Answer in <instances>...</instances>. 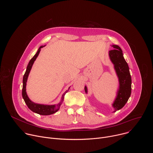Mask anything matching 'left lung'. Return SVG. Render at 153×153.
<instances>
[{"mask_svg":"<svg viewBox=\"0 0 153 153\" xmlns=\"http://www.w3.org/2000/svg\"><path fill=\"white\" fill-rule=\"evenodd\" d=\"M114 49L109 51V56L119 77V89L117 96L113 104L114 111L122 108L128 100L131 93V77L128 65L125 61L121 48L116 45H113ZM85 91L87 93V88L85 86Z\"/></svg>","mask_w":153,"mask_h":153,"instance_id":"8db88e82","label":"left lung"}]
</instances>
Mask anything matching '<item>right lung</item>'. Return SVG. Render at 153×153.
<instances>
[{"label":"right lung","instance_id":"right-lung-1","mask_svg":"<svg viewBox=\"0 0 153 153\" xmlns=\"http://www.w3.org/2000/svg\"><path fill=\"white\" fill-rule=\"evenodd\" d=\"M43 46L40 47V48H39L37 52L36 53V54L34 56V57L30 60V61L29 62L28 66L27 67V70L26 71L24 75V77H23V87H22V97L23 99L25 102V103L27 104V105L28 106V107L30 109V110L36 113H37L40 115H43V116H46V115H50L52 114L55 113L56 112H57L59 110L60 106L61 105L64 99V96L66 94L70 88H68V90L65 92L62 97V100L57 105H41V104H38V103H35L34 102H33L32 101H31L30 100V99L28 98L27 93H26V82L27 81V79L29 75V73L30 72V70L31 69V67L33 66V65L35 61V60L36 59L37 57L38 56L40 51V48H43Z\"/></svg>","mask_w":153,"mask_h":153}]
</instances>
